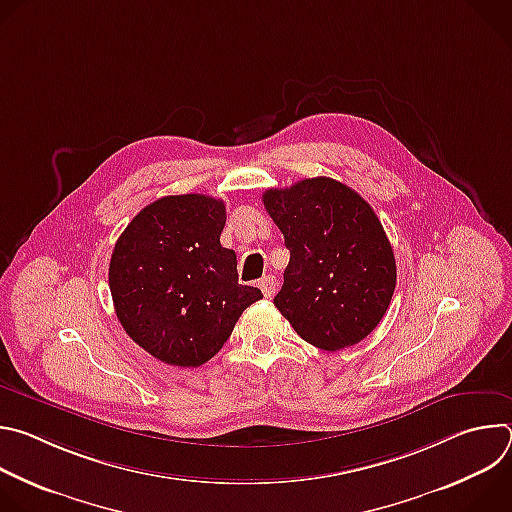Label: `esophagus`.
Returning <instances> with one entry per match:
<instances>
[{
    "mask_svg": "<svg viewBox=\"0 0 512 512\" xmlns=\"http://www.w3.org/2000/svg\"><path fill=\"white\" fill-rule=\"evenodd\" d=\"M259 287L263 291L265 298H271L275 294V287H277V279L273 275H265L261 281H259Z\"/></svg>",
    "mask_w": 512,
    "mask_h": 512,
    "instance_id": "34e87169",
    "label": "esophagus"
}]
</instances>
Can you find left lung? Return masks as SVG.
Segmentation results:
<instances>
[{
	"label": "left lung",
	"mask_w": 512,
	"mask_h": 512,
	"mask_svg": "<svg viewBox=\"0 0 512 512\" xmlns=\"http://www.w3.org/2000/svg\"><path fill=\"white\" fill-rule=\"evenodd\" d=\"M263 204L289 249L273 300L281 316L322 350L367 338L397 283L395 255L371 204L326 176L269 188Z\"/></svg>",
	"instance_id": "1"
}]
</instances>
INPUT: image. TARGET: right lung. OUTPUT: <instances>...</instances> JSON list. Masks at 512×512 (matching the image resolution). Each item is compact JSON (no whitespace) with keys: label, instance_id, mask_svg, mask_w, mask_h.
<instances>
[{"label":"right lung","instance_id":"1","mask_svg":"<svg viewBox=\"0 0 512 512\" xmlns=\"http://www.w3.org/2000/svg\"><path fill=\"white\" fill-rule=\"evenodd\" d=\"M225 202L164 196L133 216L115 243L109 287L127 336L172 367H200L229 340L261 289L239 283L221 245Z\"/></svg>","mask_w":512,"mask_h":512}]
</instances>
